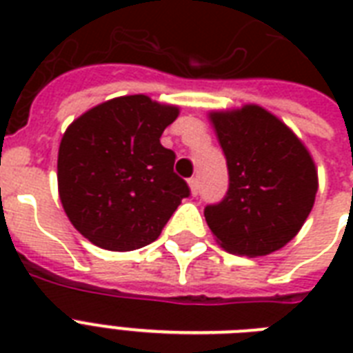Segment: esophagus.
<instances>
[{
	"instance_id": "1",
	"label": "esophagus",
	"mask_w": 353,
	"mask_h": 353,
	"mask_svg": "<svg viewBox=\"0 0 353 353\" xmlns=\"http://www.w3.org/2000/svg\"><path fill=\"white\" fill-rule=\"evenodd\" d=\"M188 187H190V192H192V196H198V192H199L198 177H190V179H188Z\"/></svg>"
}]
</instances>
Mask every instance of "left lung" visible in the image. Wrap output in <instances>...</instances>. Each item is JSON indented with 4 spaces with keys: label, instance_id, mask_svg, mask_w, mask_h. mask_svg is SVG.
Here are the masks:
<instances>
[{
    "label": "left lung",
    "instance_id": "8db88e82",
    "mask_svg": "<svg viewBox=\"0 0 353 353\" xmlns=\"http://www.w3.org/2000/svg\"><path fill=\"white\" fill-rule=\"evenodd\" d=\"M229 168V190L205 207V220L225 251L263 256L304 225L317 194V170L306 146L284 122L249 104L212 112Z\"/></svg>",
    "mask_w": 353,
    "mask_h": 353
}]
</instances>
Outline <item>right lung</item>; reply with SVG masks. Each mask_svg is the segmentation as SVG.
<instances>
[{"instance_id": "1", "label": "right lung", "mask_w": 353, "mask_h": 353, "mask_svg": "<svg viewBox=\"0 0 353 353\" xmlns=\"http://www.w3.org/2000/svg\"><path fill=\"white\" fill-rule=\"evenodd\" d=\"M179 110L146 95L91 108L65 130L58 150V192L69 221L91 243L133 251L159 238L187 181L161 135Z\"/></svg>"}]
</instances>
